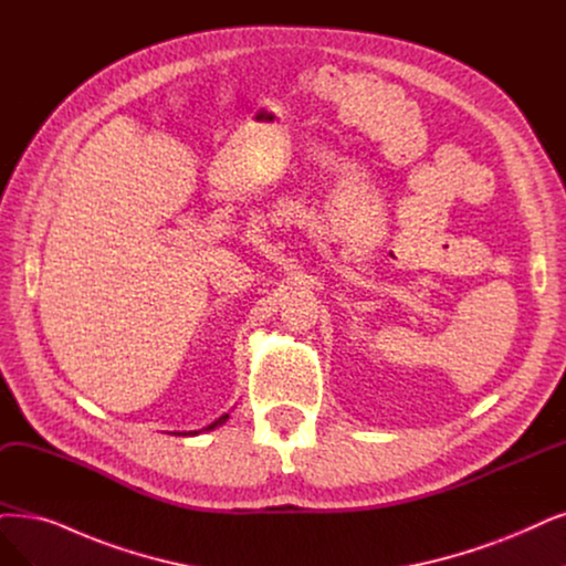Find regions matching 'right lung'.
I'll use <instances>...</instances> for the list:
<instances>
[{
    "instance_id": "add662e5",
    "label": "right lung",
    "mask_w": 566,
    "mask_h": 566,
    "mask_svg": "<svg viewBox=\"0 0 566 566\" xmlns=\"http://www.w3.org/2000/svg\"><path fill=\"white\" fill-rule=\"evenodd\" d=\"M226 420H228V415H221V417H219V420H217V422H212V424H209V427H207V429H205V431H212V429H217V427H221V424H223V422H226ZM188 433H193V436H196V433H198V431H188ZM181 436H186V433H181Z\"/></svg>"
}]
</instances>
